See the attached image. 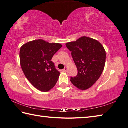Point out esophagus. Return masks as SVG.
<instances>
[{
	"mask_svg": "<svg viewBox=\"0 0 128 128\" xmlns=\"http://www.w3.org/2000/svg\"><path fill=\"white\" fill-rule=\"evenodd\" d=\"M67 70H68V68H67V67H65L64 68L63 70V71H64V72H67Z\"/></svg>",
	"mask_w": 128,
	"mask_h": 128,
	"instance_id": "obj_1",
	"label": "esophagus"
}]
</instances>
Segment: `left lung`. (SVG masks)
<instances>
[{
	"label": "left lung",
	"mask_w": 128,
	"mask_h": 128,
	"mask_svg": "<svg viewBox=\"0 0 128 128\" xmlns=\"http://www.w3.org/2000/svg\"><path fill=\"white\" fill-rule=\"evenodd\" d=\"M78 70V74L70 81L81 90H86L96 83L102 75L106 62L103 46L90 37H81L76 41L67 43Z\"/></svg>",
	"instance_id": "1"
}]
</instances>
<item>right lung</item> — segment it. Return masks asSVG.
I'll list each match as a JSON object with an SVG mask.
<instances>
[{
	"label": "right lung",
	"instance_id": "add662e5",
	"mask_svg": "<svg viewBox=\"0 0 128 128\" xmlns=\"http://www.w3.org/2000/svg\"><path fill=\"white\" fill-rule=\"evenodd\" d=\"M62 47L60 43L40 39L26 43L20 47L22 69L26 78L38 90L47 92L56 85L60 74L51 60Z\"/></svg>",
	"mask_w": 128,
	"mask_h": 128
}]
</instances>
